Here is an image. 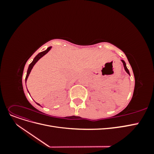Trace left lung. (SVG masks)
I'll use <instances>...</instances> for the list:
<instances>
[{"label":"left lung","instance_id":"8db88e82","mask_svg":"<svg viewBox=\"0 0 154 154\" xmlns=\"http://www.w3.org/2000/svg\"><path fill=\"white\" fill-rule=\"evenodd\" d=\"M121 61L122 62V63H123V67H124V69H125V71L127 72V73L130 75V72H129L128 69L127 67V65H126L125 62L124 61V60H121Z\"/></svg>","mask_w":154,"mask_h":154}]
</instances>
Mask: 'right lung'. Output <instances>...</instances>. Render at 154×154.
<instances>
[{"label": "right lung", "mask_w": 154, "mask_h": 154, "mask_svg": "<svg viewBox=\"0 0 154 154\" xmlns=\"http://www.w3.org/2000/svg\"><path fill=\"white\" fill-rule=\"evenodd\" d=\"M51 48L52 47H49V48H48L47 49H46L45 51H42V52H41V53H38V54H37L36 57H35V58L33 59V60H32V62L29 64V67H28V69H27V74H26V82H27V78H28V76H29V74H30V72H31V70H32V67H34V66L35 65V63L38 61V60L42 57H44V56L45 54H47L49 51L51 50ZM37 105H40V104L39 103H37Z\"/></svg>", "instance_id": "add662e5"}]
</instances>
